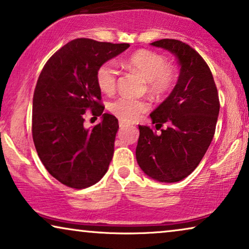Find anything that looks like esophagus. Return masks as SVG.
<instances>
[{
	"label": "esophagus",
	"instance_id": "obj_1",
	"mask_svg": "<svg viewBox=\"0 0 249 249\" xmlns=\"http://www.w3.org/2000/svg\"><path fill=\"white\" fill-rule=\"evenodd\" d=\"M119 125H120V128H124V127H128V125H130V124H128V122L120 121V124H119Z\"/></svg>",
	"mask_w": 249,
	"mask_h": 249
}]
</instances>
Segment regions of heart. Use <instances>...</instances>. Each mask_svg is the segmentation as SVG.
I'll use <instances>...</instances> for the list:
<instances>
[{
    "label": "heart",
    "instance_id": "1",
    "mask_svg": "<svg viewBox=\"0 0 249 249\" xmlns=\"http://www.w3.org/2000/svg\"><path fill=\"white\" fill-rule=\"evenodd\" d=\"M127 69L138 73L147 81L149 90L154 94H164L175 83L176 74L173 68L161 54L148 50L132 53L125 60ZM118 71L113 62L103 63L96 72L98 88L105 94H111L117 86ZM110 111L122 121H134L148 110V103L144 100L120 97L110 104Z\"/></svg>",
    "mask_w": 249,
    "mask_h": 249
}]
</instances>
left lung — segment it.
Instances as JSON below:
<instances>
[{
    "label": "left lung",
    "instance_id": "left-lung-1",
    "mask_svg": "<svg viewBox=\"0 0 249 249\" xmlns=\"http://www.w3.org/2000/svg\"><path fill=\"white\" fill-rule=\"evenodd\" d=\"M152 46L169 51L178 60L180 72L171 94L149 114L156 134L138 125L136 159L142 172L160 182H177L199 164L212 142L220 111L212 72L203 57L187 44L161 39Z\"/></svg>",
    "mask_w": 249,
    "mask_h": 249
}]
</instances>
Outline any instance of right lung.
<instances>
[{
    "instance_id": "add662e5",
    "label": "right lung",
    "mask_w": 249,
    "mask_h": 249,
    "mask_svg": "<svg viewBox=\"0 0 249 249\" xmlns=\"http://www.w3.org/2000/svg\"><path fill=\"white\" fill-rule=\"evenodd\" d=\"M129 46L73 39L50 57L39 74L33 98L34 144L50 175L63 185L87 188L107 171L119 122L103 113L96 72ZM88 110L102 117L93 128L83 127Z\"/></svg>"
}]
</instances>
